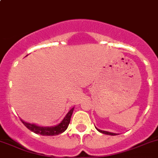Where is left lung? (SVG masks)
I'll use <instances>...</instances> for the list:
<instances>
[{
    "label": "left lung",
    "mask_w": 158,
    "mask_h": 158,
    "mask_svg": "<svg viewBox=\"0 0 158 158\" xmlns=\"http://www.w3.org/2000/svg\"><path fill=\"white\" fill-rule=\"evenodd\" d=\"M96 128L97 130H98L99 132H101V133H102V134H106V135H118V134H116V133H112V132H109V131H106L100 130V129H98L97 128Z\"/></svg>",
    "instance_id": "left-lung-1"
}]
</instances>
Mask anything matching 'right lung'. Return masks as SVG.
<instances>
[{"label": "right lung", "mask_w": 158, "mask_h": 158, "mask_svg": "<svg viewBox=\"0 0 158 158\" xmlns=\"http://www.w3.org/2000/svg\"><path fill=\"white\" fill-rule=\"evenodd\" d=\"M73 110H74V107L72 108L69 110V112L66 114L64 118L62 120L60 123L53 125V126H40V125H36V124L28 123V122H24L22 119H20V120L27 128L31 131L34 132V133L38 134V135H45V136H54V135L62 134L67 129L70 122V119H71V116L73 114Z\"/></svg>", "instance_id": "obj_1"}]
</instances>
